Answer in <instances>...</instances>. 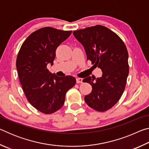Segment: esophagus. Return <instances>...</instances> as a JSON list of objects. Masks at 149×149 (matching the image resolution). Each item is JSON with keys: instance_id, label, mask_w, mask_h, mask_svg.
Wrapping results in <instances>:
<instances>
[{"instance_id": "obj_1", "label": "esophagus", "mask_w": 149, "mask_h": 149, "mask_svg": "<svg viewBox=\"0 0 149 149\" xmlns=\"http://www.w3.org/2000/svg\"><path fill=\"white\" fill-rule=\"evenodd\" d=\"M76 82L77 83V84H81V83H83V79L82 78L77 77V78H76Z\"/></svg>"}]
</instances>
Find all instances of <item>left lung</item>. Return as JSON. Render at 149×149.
Returning <instances> with one entry per match:
<instances>
[{"instance_id": "left-lung-1", "label": "left lung", "mask_w": 149, "mask_h": 149, "mask_svg": "<svg viewBox=\"0 0 149 149\" xmlns=\"http://www.w3.org/2000/svg\"><path fill=\"white\" fill-rule=\"evenodd\" d=\"M84 46L87 60L101 69L100 77L91 76L83 80L92 85L85 97L89 107L99 112L109 110L118 102L125 89L129 74L128 52L124 42L114 32L97 25L73 31Z\"/></svg>"}]
</instances>
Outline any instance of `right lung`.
<instances>
[{
  "mask_svg": "<svg viewBox=\"0 0 149 149\" xmlns=\"http://www.w3.org/2000/svg\"><path fill=\"white\" fill-rule=\"evenodd\" d=\"M71 33L42 27L25 40L17 54L16 68L22 89L30 104L44 114L61 108L65 93L76 83L74 77H58L47 68L48 64H53L57 47Z\"/></svg>",
  "mask_w": 149,
  "mask_h": 149,
  "instance_id": "add662e5",
  "label": "right lung"
}]
</instances>
